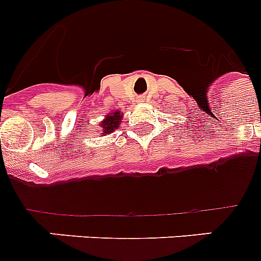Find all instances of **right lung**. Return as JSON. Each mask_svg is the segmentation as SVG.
<instances>
[{
    "label": "right lung",
    "mask_w": 261,
    "mask_h": 261,
    "mask_svg": "<svg viewBox=\"0 0 261 261\" xmlns=\"http://www.w3.org/2000/svg\"><path fill=\"white\" fill-rule=\"evenodd\" d=\"M121 117H123V114H121V111L119 110L107 115L106 119L102 121V124H100V129H102L100 136L110 135V133L114 132L115 129L119 128L120 123H121Z\"/></svg>",
    "instance_id": "add662e5"
}]
</instances>
